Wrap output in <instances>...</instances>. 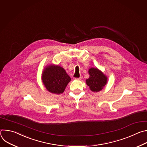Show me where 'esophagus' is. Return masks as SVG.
Listing matches in <instances>:
<instances>
[{
    "instance_id": "1",
    "label": "esophagus",
    "mask_w": 147,
    "mask_h": 147,
    "mask_svg": "<svg viewBox=\"0 0 147 147\" xmlns=\"http://www.w3.org/2000/svg\"><path fill=\"white\" fill-rule=\"evenodd\" d=\"M81 79V77H79L78 78H75V80H79Z\"/></svg>"
}]
</instances>
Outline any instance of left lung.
Instances as JSON below:
<instances>
[{"label": "left lung", "mask_w": 147, "mask_h": 147, "mask_svg": "<svg viewBox=\"0 0 147 147\" xmlns=\"http://www.w3.org/2000/svg\"><path fill=\"white\" fill-rule=\"evenodd\" d=\"M90 77L86 83L93 92H99L103 89L108 81L107 77L97 68H90L88 70Z\"/></svg>", "instance_id": "obj_1"}]
</instances>
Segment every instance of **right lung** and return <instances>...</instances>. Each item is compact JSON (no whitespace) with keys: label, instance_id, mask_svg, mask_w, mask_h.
Instances as JSON below:
<instances>
[{"label":"right lung","instance_id":"1","mask_svg":"<svg viewBox=\"0 0 147 147\" xmlns=\"http://www.w3.org/2000/svg\"><path fill=\"white\" fill-rule=\"evenodd\" d=\"M42 80L49 92L60 94L64 92L71 78L63 67L50 65L44 70Z\"/></svg>","mask_w":147,"mask_h":147}]
</instances>
